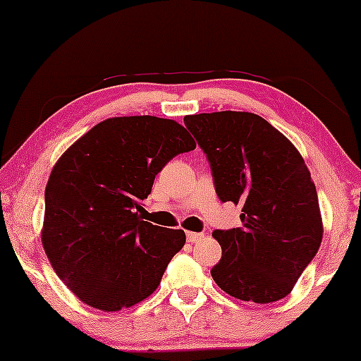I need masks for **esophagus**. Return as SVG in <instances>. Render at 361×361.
Masks as SVG:
<instances>
[{
	"label": "esophagus",
	"instance_id": "34e87169",
	"mask_svg": "<svg viewBox=\"0 0 361 361\" xmlns=\"http://www.w3.org/2000/svg\"><path fill=\"white\" fill-rule=\"evenodd\" d=\"M186 239H188V243H198V241H202V239H204V234L188 231V233H186Z\"/></svg>",
	"mask_w": 361,
	"mask_h": 361
}]
</instances>
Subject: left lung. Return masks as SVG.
Listing matches in <instances>:
<instances>
[{"label": "left lung", "mask_w": 361, "mask_h": 361, "mask_svg": "<svg viewBox=\"0 0 361 361\" xmlns=\"http://www.w3.org/2000/svg\"><path fill=\"white\" fill-rule=\"evenodd\" d=\"M221 202L241 205V227L214 231L215 283L239 300L270 304L292 292L322 241L316 185L300 152L250 111L186 115Z\"/></svg>", "instance_id": "8db88e82"}]
</instances>
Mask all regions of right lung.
<instances>
[{
	"mask_svg": "<svg viewBox=\"0 0 361 361\" xmlns=\"http://www.w3.org/2000/svg\"><path fill=\"white\" fill-rule=\"evenodd\" d=\"M197 147L175 120L106 118L59 157L45 186L42 244L78 299L115 312L147 299L185 246L181 229L140 221L157 173Z\"/></svg>",
	"mask_w": 361,
	"mask_h": 361,
	"instance_id": "obj_1",
	"label": "right lung"
}]
</instances>
